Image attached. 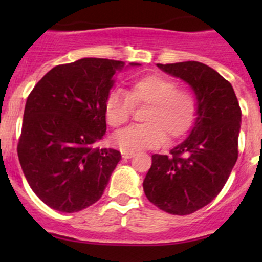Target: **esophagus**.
Segmentation results:
<instances>
[{
    "label": "esophagus",
    "instance_id": "34e87169",
    "mask_svg": "<svg viewBox=\"0 0 262 262\" xmlns=\"http://www.w3.org/2000/svg\"><path fill=\"white\" fill-rule=\"evenodd\" d=\"M133 156H134V153H129V152L121 153V157H123L124 160H129V158H132Z\"/></svg>",
    "mask_w": 262,
    "mask_h": 262
}]
</instances>
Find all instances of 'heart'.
I'll return each instance as SVG.
<instances>
[{"instance_id":"obj_1","label":"heart","mask_w":262,"mask_h":262,"mask_svg":"<svg viewBox=\"0 0 262 262\" xmlns=\"http://www.w3.org/2000/svg\"><path fill=\"white\" fill-rule=\"evenodd\" d=\"M134 106H147L142 113L143 124L116 134L113 143L121 152L136 153L181 138L194 125L198 101L194 95L179 90V84L161 75H148L133 81L129 92L113 90L104 104L105 118L113 128L128 123Z\"/></svg>"}]
</instances>
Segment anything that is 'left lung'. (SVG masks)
<instances>
[{
	"mask_svg": "<svg viewBox=\"0 0 262 262\" xmlns=\"http://www.w3.org/2000/svg\"><path fill=\"white\" fill-rule=\"evenodd\" d=\"M157 67L191 87L198 116L170 156H152L143 190L163 212L186 215L209 204L228 180L238 157L242 114L232 84L209 66L189 60Z\"/></svg>",
	"mask_w": 262,
	"mask_h": 262,
	"instance_id": "left-lung-1",
	"label": "left lung"
}]
</instances>
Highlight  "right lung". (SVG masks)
<instances>
[{"instance_id":"1","label":"right lung","mask_w":262,"mask_h":262,"mask_svg":"<svg viewBox=\"0 0 262 262\" xmlns=\"http://www.w3.org/2000/svg\"><path fill=\"white\" fill-rule=\"evenodd\" d=\"M124 66L104 58L57 66L29 95L18 161L31 190L52 209L75 213L96 203L121 160L119 150L94 146L106 132L105 100Z\"/></svg>"}]
</instances>
